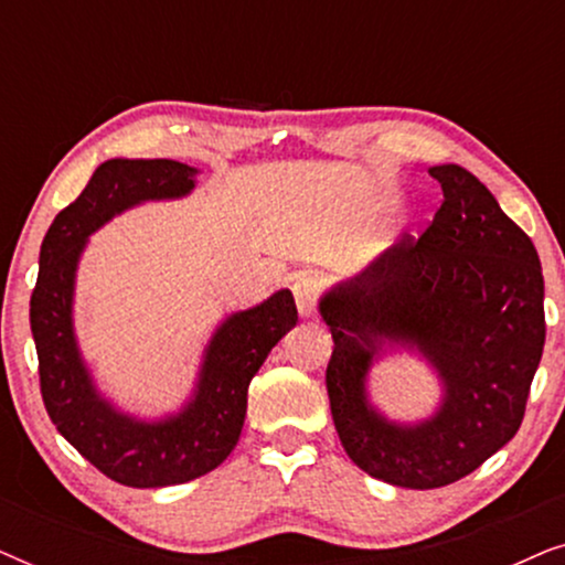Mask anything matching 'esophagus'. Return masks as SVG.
<instances>
[{
  "label": "esophagus",
  "instance_id": "esophagus-1",
  "mask_svg": "<svg viewBox=\"0 0 565 565\" xmlns=\"http://www.w3.org/2000/svg\"><path fill=\"white\" fill-rule=\"evenodd\" d=\"M321 292V277L316 273H300L292 277V296H296V306L300 316H313L316 303H319Z\"/></svg>",
  "mask_w": 565,
  "mask_h": 565
}]
</instances>
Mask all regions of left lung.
<instances>
[{"label":"left lung","instance_id":"obj_1","mask_svg":"<svg viewBox=\"0 0 565 565\" xmlns=\"http://www.w3.org/2000/svg\"><path fill=\"white\" fill-rule=\"evenodd\" d=\"M443 205L419 238L401 236L321 298L334 352L327 391L358 468L401 489H439L516 435L545 344V282L535 244L489 188L458 164L431 167ZM385 345L430 360L446 396L435 417L396 425L366 401Z\"/></svg>","mask_w":565,"mask_h":565}]
</instances>
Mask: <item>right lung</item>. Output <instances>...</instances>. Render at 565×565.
<instances>
[{
	"label": "right lung",
	"instance_id": "add662e5",
	"mask_svg": "<svg viewBox=\"0 0 565 565\" xmlns=\"http://www.w3.org/2000/svg\"><path fill=\"white\" fill-rule=\"evenodd\" d=\"M195 174L198 169L172 159L99 164L82 195L53 218L30 296L45 412L99 473L134 489L192 481L228 458L242 435L252 377L298 321L290 290H277L265 303L228 316L207 344L195 396L180 414L161 422H138L99 396L72 323L74 277L87 236L143 200L188 195Z\"/></svg>",
	"mask_w": 565,
	"mask_h": 565
}]
</instances>
